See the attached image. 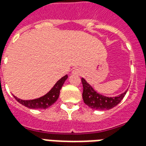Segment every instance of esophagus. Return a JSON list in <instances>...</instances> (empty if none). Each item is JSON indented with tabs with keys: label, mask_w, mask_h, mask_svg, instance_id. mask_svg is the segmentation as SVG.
<instances>
[{
	"label": "esophagus",
	"mask_w": 146,
	"mask_h": 146,
	"mask_svg": "<svg viewBox=\"0 0 146 146\" xmlns=\"http://www.w3.org/2000/svg\"><path fill=\"white\" fill-rule=\"evenodd\" d=\"M73 74H79L80 73V70L78 69H76V70H74L73 71Z\"/></svg>",
	"instance_id": "obj_1"
}]
</instances>
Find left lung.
I'll use <instances>...</instances> for the list:
<instances>
[{
	"label": "left lung",
	"instance_id": "8db88e82",
	"mask_svg": "<svg viewBox=\"0 0 146 146\" xmlns=\"http://www.w3.org/2000/svg\"><path fill=\"white\" fill-rule=\"evenodd\" d=\"M83 84V100L92 110H107L115 107L125 96L127 91L116 97H106L95 92L92 87L84 78H81Z\"/></svg>",
	"mask_w": 146,
	"mask_h": 146
}]
</instances>
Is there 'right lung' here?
Returning <instances> with one entry per match:
<instances>
[{"instance_id":"obj_1","label":"right lung","mask_w":146,"mask_h":146,"mask_svg":"<svg viewBox=\"0 0 146 146\" xmlns=\"http://www.w3.org/2000/svg\"><path fill=\"white\" fill-rule=\"evenodd\" d=\"M68 78V76L66 75L63 77H62L58 81L54 87L51 88L50 92L47 93L46 95L42 96L40 98L33 99V100H22L20 98H18L17 97L14 96L16 101L19 102L20 104L23 105L24 106L30 109H48L53 105L57 101L59 96L60 90L63 85L64 82Z\"/></svg>"}]
</instances>
